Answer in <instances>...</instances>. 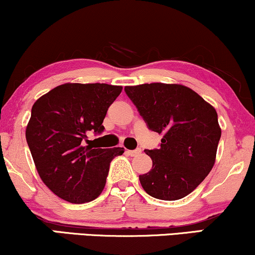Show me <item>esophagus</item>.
<instances>
[{
    "mask_svg": "<svg viewBox=\"0 0 255 255\" xmlns=\"http://www.w3.org/2000/svg\"><path fill=\"white\" fill-rule=\"evenodd\" d=\"M128 155L130 156H137V155H139L140 152H142V150L140 149H136V150H128L127 151Z\"/></svg>",
    "mask_w": 255,
    "mask_h": 255,
    "instance_id": "34e87169",
    "label": "esophagus"
}]
</instances>
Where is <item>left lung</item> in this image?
<instances>
[{
  "label": "left lung",
  "mask_w": 255,
  "mask_h": 255,
  "mask_svg": "<svg viewBox=\"0 0 255 255\" xmlns=\"http://www.w3.org/2000/svg\"><path fill=\"white\" fill-rule=\"evenodd\" d=\"M124 90L149 130L163 133L158 149L145 150L152 169L139 175L143 189L164 201L189 195L215 163L221 138L215 109L183 85L152 83Z\"/></svg>",
  "instance_id": "8db88e82"
}]
</instances>
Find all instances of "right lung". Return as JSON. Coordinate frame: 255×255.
Segmentation results:
<instances>
[{"label":"right lung","instance_id":"obj_1","mask_svg":"<svg viewBox=\"0 0 255 255\" xmlns=\"http://www.w3.org/2000/svg\"><path fill=\"white\" fill-rule=\"evenodd\" d=\"M122 86L64 84L42 96L31 108L26 139L41 180L71 203L93 201L102 194L110 163L123 147L84 145L87 132L100 134L110 105Z\"/></svg>","mask_w":255,"mask_h":255}]
</instances>
